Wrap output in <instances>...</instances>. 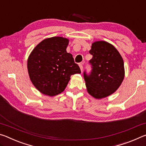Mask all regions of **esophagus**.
Masks as SVG:
<instances>
[{"instance_id":"esophagus-1","label":"esophagus","mask_w":146,"mask_h":146,"mask_svg":"<svg viewBox=\"0 0 146 146\" xmlns=\"http://www.w3.org/2000/svg\"><path fill=\"white\" fill-rule=\"evenodd\" d=\"M79 67H80V70H81V71H82V70H83V66H82V64H79Z\"/></svg>"}]
</instances>
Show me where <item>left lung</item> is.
<instances>
[{"mask_svg": "<svg viewBox=\"0 0 146 146\" xmlns=\"http://www.w3.org/2000/svg\"><path fill=\"white\" fill-rule=\"evenodd\" d=\"M89 61L91 70L84 71L88 93L96 98L108 97L119 88L124 78L122 56L114 46L105 41L93 43Z\"/></svg>", "mask_w": 146, "mask_h": 146, "instance_id": "obj_1", "label": "left lung"}]
</instances>
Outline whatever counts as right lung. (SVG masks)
Wrapping results in <instances>:
<instances>
[{
  "mask_svg": "<svg viewBox=\"0 0 146 146\" xmlns=\"http://www.w3.org/2000/svg\"><path fill=\"white\" fill-rule=\"evenodd\" d=\"M69 40L60 36L46 38L32 51L28 60L31 80L37 90L52 97L65 90L71 75L80 73L71 54L66 51Z\"/></svg>",
  "mask_w": 146,
  "mask_h": 146,
  "instance_id": "right-lung-1",
  "label": "right lung"
}]
</instances>
